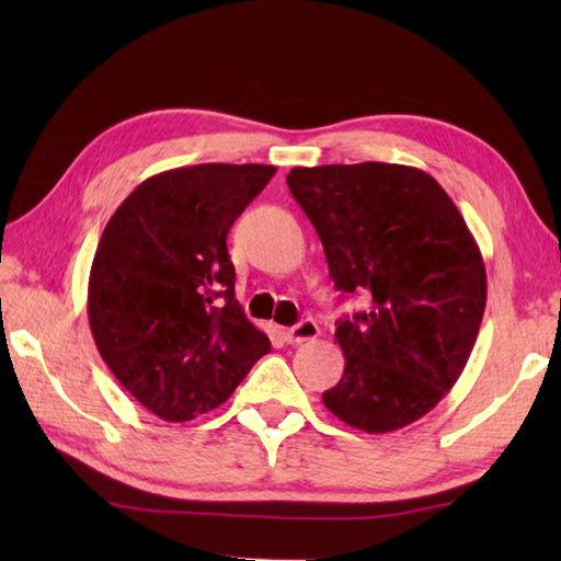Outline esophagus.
Listing matches in <instances>:
<instances>
[{
	"label": "esophagus",
	"instance_id": "esophagus-1",
	"mask_svg": "<svg viewBox=\"0 0 561 561\" xmlns=\"http://www.w3.org/2000/svg\"><path fill=\"white\" fill-rule=\"evenodd\" d=\"M318 323L311 318H304L301 323H296L294 328H287L282 332L284 335V342L287 344H301V342H308V340H316L318 337Z\"/></svg>",
	"mask_w": 561,
	"mask_h": 561
}]
</instances>
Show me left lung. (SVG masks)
<instances>
[{"instance_id":"left-lung-1","label":"left lung","mask_w":561,"mask_h":561,"mask_svg":"<svg viewBox=\"0 0 561 561\" xmlns=\"http://www.w3.org/2000/svg\"><path fill=\"white\" fill-rule=\"evenodd\" d=\"M287 185L335 289L371 296L366 313L337 320L344 374L325 408L368 434L416 422L456 386L484 316L486 272L468 224L412 165H299Z\"/></svg>"}]
</instances>
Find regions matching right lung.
I'll return each mask as SVG.
<instances>
[{
  "instance_id": "right-lung-1",
  "label": "right lung",
  "mask_w": 561,
  "mask_h": 561,
  "mask_svg": "<svg viewBox=\"0 0 561 561\" xmlns=\"http://www.w3.org/2000/svg\"><path fill=\"white\" fill-rule=\"evenodd\" d=\"M274 165L199 163L147 178L93 255L89 325L113 376L165 422L229 400L270 340L236 301L226 248Z\"/></svg>"
}]
</instances>
